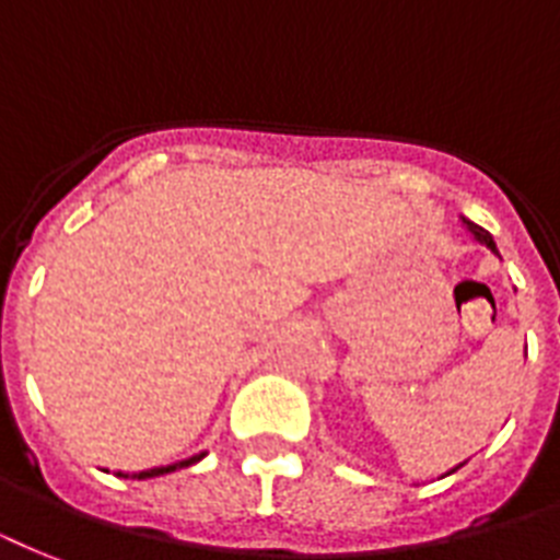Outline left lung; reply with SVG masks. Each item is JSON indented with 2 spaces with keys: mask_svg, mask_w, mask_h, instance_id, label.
Listing matches in <instances>:
<instances>
[{
  "mask_svg": "<svg viewBox=\"0 0 560 560\" xmlns=\"http://www.w3.org/2000/svg\"><path fill=\"white\" fill-rule=\"evenodd\" d=\"M469 230H471V233H475V235H477V238L483 241L486 247H489V249H494V241H492V235L486 233L483 226H477V224H471V221H469Z\"/></svg>",
  "mask_w": 560,
  "mask_h": 560,
  "instance_id": "left-lung-1",
  "label": "left lung"
}]
</instances>
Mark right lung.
<instances>
[{"label": "right lung", "instance_id": "1", "mask_svg": "<svg viewBox=\"0 0 560 560\" xmlns=\"http://www.w3.org/2000/svg\"><path fill=\"white\" fill-rule=\"evenodd\" d=\"M201 457H189V460H180V463H172V466H161V469H149V471H138V480H147V477H158V475H170V471L175 469H186V466H192V463H198Z\"/></svg>", "mask_w": 560, "mask_h": 560}]
</instances>
